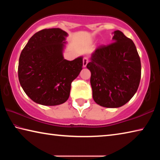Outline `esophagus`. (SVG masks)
Wrapping results in <instances>:
<instances>
[{
	"label": "esophagus",
	"instance_id": "obj_1",
	"mask_svg": "<svg viewBox=\"0 0 160 160\" xmlns=\"http://www.w3.org/2000/svg\"><path fill=\"white\" fill-rule=\"evenodd\" d=\"M88 63V58L87 57H84L82 59V66L84 68L87 66V64Z\"/></svg>",
	"mask_w": 160,
	"mask_h": 160
}]
</instances>
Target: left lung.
<instances>
[{
    "instance_id": "8db88e82",
    "label": "left lung",
    "mask_w": 160,
    "mask_h": 160,
    "mask_svg": "<svg viewBox=\"0 0 160 160\" xmlns=\"http://www.w3.org/2000/svg\"><path fill=\"white\" fill-rule=\"evenodd\" d=\"M113 34V43L97 48L87 65L94 102L107 108L122 107L130 101L141 77L140 59L133 42L119 30Z\"/></svg>"
}]
</instances>
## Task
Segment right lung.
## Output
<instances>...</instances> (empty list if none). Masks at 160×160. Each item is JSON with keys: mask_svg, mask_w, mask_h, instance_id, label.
I'll return each mask as SVG.
<instances>
[{"mask_svg": "<svg viewBox=\"0 0 160 160\" xmlns=\"http://www.w3.org/2000/svg\"><path fill=\"white\" fill-rule=\"evenodd\" d=\"M67 36L59 28L42 29L29 39L20 53L19 81L37 104L56 106L66 102L72 82L82 69V56L70 61L63 58Z\"/></svg>", "mask_w": 160, "mask_h": 160, "instance_id": "right-lung-1", "label": "right lung"}]
</instances>
